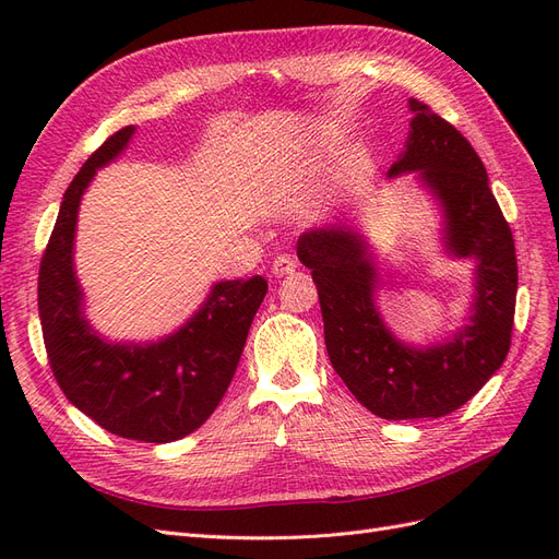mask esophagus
Masks as SVG:
<instances>
[{"label":"esophagus","instance_id":"obj_1","mask_svg":"<svg viewBox=\"0 0 559 559\" xmlns=\"http://www.w3.org/2000/svg\"><path fill=\"white\" fill-rule=\"evenodd\" d=\"M296 267H298V261L292 257V253H280L270 270H273L275 277H284V275H292Z\"/></svg>","mask_w":559,"mask_h":559}]
</instances>
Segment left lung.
<instances>
[{"label": "left lung", "mask_w": 559, "mask_h": 559, "mask_svg": "<svg viewBox=\"0 0 559 559\" xmlns=\"http://www.w3.org/2000/svg\"><path fill=\"white\" fill-rule=\"evenodd\" d=\"M411 111L408 146L389 175L419 170L443 205L448 249L478 259L471 326L429 349L399 343L376 310V265L357 235L331 226L298 238V259L317 284L331 366L382 419L443 417L476 396L511 349L518 294L513 233L483 160L429 105L411 99Z\"/></svg>", "instance_id": "1"}]
</instances>
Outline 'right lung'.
<instances>
[{
  "instance_id": "add662e5",
  "label": "right lung",
  "mask_w": 559,
  "mask_h": 559,
  "mask_svg": "<svg viewBox=\"0 0 559 559\" xmlns=\"http://www.w3.org/2000/svg\"><path fill=\"white\" fill-rule=\"evenodd\" d=\"M132 132L126 126L107 138L64 191L39 265V317L50 370L81 413L121 438L170 443L205 425L224 399L267 282H218L189 324L156 345L99 341L81 314L72 267L76 212L97 167L121 154Z\"/></svg>"
}]
</instances>
